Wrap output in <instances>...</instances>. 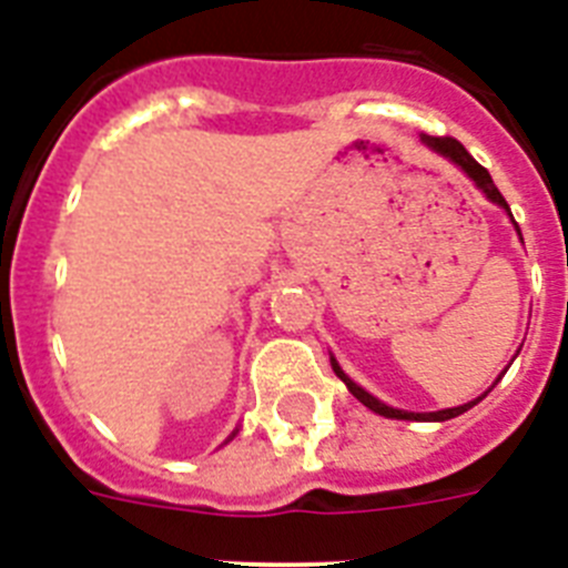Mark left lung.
<instances>
[{
  "label": "left lung",
  "instance_id": "obj_1",
  "mask_svg": "<svg viewBox=\"0 0 568 568\" xmlns=\"http://www.w3.org/2000/svg\"><path fill=\"white\" fill-rule=\"evenodd\" d=\"M422 141L427 146H430L433 152H438V155H445V159H450L454 161L456 166H462V170H465V173H468V179L474 181L476 187L483 190L485 195H488L490 202L494 204H499V207H505V211H508V216H511V207H508V202H505L503 199V193H499L497 190V184H494V181H490V173L488 170H485L483 164H479V161L474 159V155H470L468 150H465V146L459 144V141H456V138H436V135H422ZM517 233H519V225H517ZM332 369H335V375L337 378L343 381V384H346V387H349V393L355 395L357 402L364 404V407H369L373 409V413H378V416H387V418H402V422H447V418H456V416H462V413H465V409H470L474 407V404H479L485 398V395L490 393V387L488 393H483L479 395V398H474V402H468V404H462V407H450V409H436V413H407V409H395V407H389V404H384V402H378V398H375V395H369L366 393L364 387H357L355 381L349 378V375L343 373L341 366H337V361L335 357H332ZM499 378H503V375H499ZM497 378V381H499ZM497 381H494V384H497Z\"/></svg>",
  "mask_w": 568,
  "mask_h": 568
}]
</instances>
